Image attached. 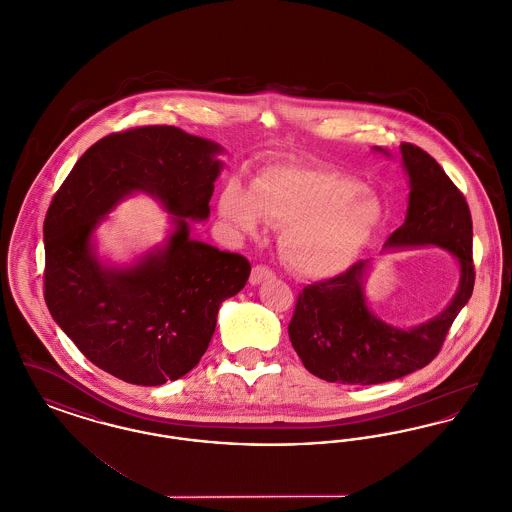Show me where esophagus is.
Segmentation results:
<instances>
[{"label":"esophagus","mask_w":512,"mask_h":512,"mask_svg":"<svg viewBox=\"0 0 512 512\" xmlns=\"http://www.w3.org/2000/svg\"><path fill=\"white\" fill-rule=\"evenodd\" d=\"M268 278H272V270H268L263 265H257V267L251 270V276H249V282L251 286H259L261 282H265Z\"/></svg>","instance_id":"esophagus-1"}]
</instances>
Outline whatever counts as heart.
Instances as JSON below:
<instances>
[{"label":"heart","instance_id":"heart-1","mask_svg":"<svg viewBox=\"0 0 512 512\" xmlns=\"http://www.w3.org/2000/svg\"><path fill=\"white\" fill-rule=\"evenodd\" d=\"M220 213L245 234L261 220L284 226L280 251L305 278H334L353 267L384 220V203L361 180L330 169L270 167L245 190L230 182Z\"/></svg>","mask_w":512,"mask_h":512}]
</instances>
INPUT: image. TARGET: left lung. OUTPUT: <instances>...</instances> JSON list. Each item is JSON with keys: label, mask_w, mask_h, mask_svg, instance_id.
Returning a JSON list of instances; mask_svg holds the SVG:
<instances>
[{"label": "left lung", "mask_w": 512, "mask_h": 512, "mask_svg": "<svg viewBox=\"0 0 512 512\" xmlns=\"http://www.w3.org/2000/svg\"><path fill=\"white\" fill-rule=\"evenodd\" d=\"M374 149L390 157V151ZM399 151L409 176V207L405 222L382 251L445 249L459 263V286L436 317L401 328L368 309L365 284L372 259L355 263L336 278L309 284L297 297L288 334L305 368L326 382L372 386L424 368L438 355L474 290L472 219L464 195L424 149L401 144Z\"/></svg>", "instance_id": "obj_1"}]
</instances>
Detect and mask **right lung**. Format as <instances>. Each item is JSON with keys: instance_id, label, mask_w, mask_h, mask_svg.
<instances>
[{"instance_id": "obj_1", "label": "right lung", "mask_w": 512, "mask_h": 512, "mask_svg": "<svg viewBox=\"0 0 512 512\" xmlns=\"http://www.w3.org/2000/svg\"><path fill=\"white\" fill-rule=\"evenodd\" d=\"M217 142L176 126H140L105 136L73 167L44 222L46 303L82 355L136 386H161L194 368L215 334L224 299L251 265L190 236L207 220L222 171ZM134 193L172 215L166 242L132 266L103 264L93 234Z\"/></svg>"}]
</instances>
